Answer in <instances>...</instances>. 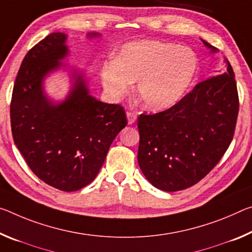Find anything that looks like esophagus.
Returning <instances> with one entry per match:
<instances>
[{
  "mask_svg": "<svg viewBox=\"0 0 252 252\" xmlns=\"http://www.w3.org/2000/svg\"><path fill=\"white\" fill-rule=\"evenodd\" d=\"M126 118H127V123H129V125H133V123L137 121V115L131 113V112H126Z\"/></svg>",
  "mask_w": 252,
  "mask_h": 252,
  "instance_id": "1",
  "label": "esophagus"
}]
</instances>
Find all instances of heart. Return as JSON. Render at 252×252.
<instances>
[{"mask_svg": "<svg viewBox=\"0 0 252 252\" xmlns=\"http://www.w3.org/2000/svg\"><path fill=\"white\" fill-rule=\"evenodd\" d=\"M198 71V59L190 48L159 40L126 43L118 57L103 63L101 81L112 99H121L137 82V94L145 107L161 111L181 99Z\"/></svg>", "mask_w": 252, "mask_h": 252, "instance_id": "obj_1", "label": "heart"}]
</instances>
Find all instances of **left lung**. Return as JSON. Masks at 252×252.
<instances>
[{
  "label": "left lung",
  "instance_id": "1",
  "mask_svg": "<svg viewBox=\"0 0 252 252\" xmlns=\"http://www.w3.org/2000/svg\"><path fill=\"white\" fill-rule=\"evenodd\" d=\"M224 62L225 73L198 83L170 109L139 115L138 162L158 189L176 191L195 185L217 166L232 141L239 96L234 71Z\"/></svg>",
  "mask_w": 252,
  "mask_h": 252
}]
</instances>
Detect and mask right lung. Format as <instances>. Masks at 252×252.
<instances>
[{
	"mask_svg": "<svg viewBox=\"0 0 252 252\" xmlns=\"http://www.w3.org/2000/svg\"><path fill=\"white\" fill-rule=\"evenodd\" d=\"M66 39L65 33H50L28 51L15 78L10 117L14 143L35 176L57 189L74 191L94 181L127 121L121 105L90 95L79 71L71 75L73 86L63 102L46 96L43 79L63 66L68 55Z\"/></svg>",
	"mask_w": 252,
	"mask_h": 252,
	"instance_id": "1",
	"label": "right lung"
}]
</instances>
